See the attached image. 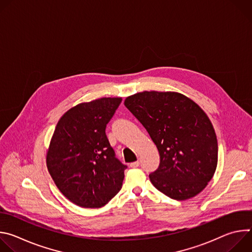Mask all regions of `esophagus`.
Wrapping results in <instances>:
<instances>
[{
    "label": "esophagus",
    "instance_id": "esophagus-1",
    "mask_svg": "<svg viewBox=\"0 0 252 252\" xmlns=\"http://www.w3.org/2000/svg\"><path fill=\"white\" fill-rule=\"evenodd\" d=\"M138 165H139V160H136V161H133V162L129 163V166L132 167V168H135V167H137Z\"/></svg>",
    "mask_w": 252,
    "mask_h": 252
}]
</instances>
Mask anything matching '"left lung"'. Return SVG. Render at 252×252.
Masks as SVG:
<instances>
[{
	"mask_svg": "<svg viewBox=\"0 0 252 252\" xmlns=\"http://www.w3.org/2000/svg\"><path fill=\"white\" fill-rule=\"evenodd\" d=\"M124 103L159 153V166L150 174L154 187L176 200L201 192L219 159L217 134L201 107L181 93L158 91L136 93Z\"/></svg>",
	"mask_w": 252,
	"mask_h": 252,
	"instance_id": "8db88e82",
	"label": "left lung"
}]
</instances>
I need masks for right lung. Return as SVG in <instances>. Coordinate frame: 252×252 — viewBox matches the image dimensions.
<instances>
[{"label": "right lung", "mask_w": 252, "mask_h": 252, "mask_svg": "<svg viewBox=\"0 0 252 252\" xmlns=\"http://www.w3.org/2000/svg\"><path fill=\"white\" fill-rule=\"evenodd\" d=\"M122 97L81 102L57 124L47 152V167L60 191L84 208H99L123 187L125 169L116 157L105 126Z\"/></svg>", "instance_id": "right-lung-1"}]
</instances>
